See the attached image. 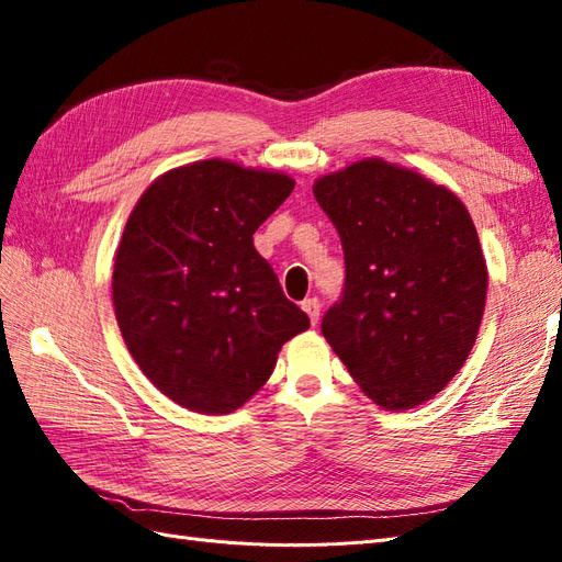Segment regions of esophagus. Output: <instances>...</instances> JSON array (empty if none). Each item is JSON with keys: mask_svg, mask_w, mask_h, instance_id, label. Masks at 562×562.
<instances>
[{"mask_svg": "<svg viewBox=\"0 0 562 562\" xmlns=\"http://www.w3.org/2000/svg\"><path fill=\"white\" fill-rule=\"evenodd\" d=\"M302 310L307 312L310 321H312L314 326H316V323H318V316H321V302H318V297H307V300H304V302H302Z\"/></svg>", "mask_w": 562, "mask_h": 562, "instance_id": "1", "label": "esophagus"}]
</instances>
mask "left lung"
<instances>
[{
	"mask_svg": "<svg viewBox=\"0 0 562 562\" xmlns=\"http://www.w3.org/2000/svg\"><path fill=\"white\" fill-rule=\"evenodd\" d=\"M314 196L345 250L323 337L386 411L436 396L464 366L485 310L487 269L464 203L382 159L318 178Z\"/></svg>",
	"mask_w": 562,
	"mask_h": 562,
	"instance_id": "8db88e82",
	"label": "left lung"
}]
</instances>
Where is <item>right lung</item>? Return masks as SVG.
<instances>
[{
    "label": "right lung",
    "instance_id": "right-lung-1",
    "mask_svg": "<svg viewBox=\"0 0 562 562\" xmlns=\"http://www.w3.org/2000/svg\"><path fill=\"white\" fill-rule=\"evenodd\" d=\"M293 178L196 161L151 182L128 217L112 271L124 342L161 394L201 415L241 407L310 328L252 234Z\"/></svg>",
    "mask_w": 562,
    "mask_h": 562
}]
</instances>
